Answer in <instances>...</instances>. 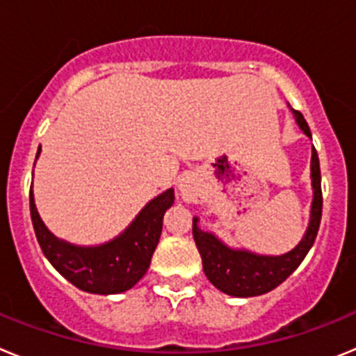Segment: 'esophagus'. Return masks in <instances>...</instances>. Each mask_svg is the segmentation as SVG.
I'll return each instance as SVG.
<instances>
[{
	"mask_svg": "<svg viewBox=\"0 0 356 356\" xmlns=\"http://www.w3.org/2000/svg\"><path fill=\"white\" fill-rule=\"evenodd\" d=\"M180 196L184 201H193L196 203L201 197V185L194 176H185L180 181Z\"/></svg>",
	"mask_w": 356,
	"mask_h": 356,
	"instance_id": "esophagus-1",
	"label": "esophagus"
}]
</instances>
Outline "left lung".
<instances>
[{"instance_id":"8db88e82","label":"left lung","mask_w":356,"mask_h":356,"mask_svg":"<svg viewBox=\"0 0 356 356\" xmlns=\"http://www.w3.org/2000/svg\"><path fill=\"white\" fill-rule=\"evenodd\" d=\"M294 115L301 130L308 137H312L303 114L294 110ZM312 187L314 201L307 234L294 250L282 257H262L250 251L229 250L212 234L201 232L197 228V219H194L193 235L203 260V271L210 280V284L225 294L237 296V298L266 294L280 284H284L303 262L319 232L321 216H323V191H321V168L316 147L312 151Z\"/></svg>"}]
</instances>
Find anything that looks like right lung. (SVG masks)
<instances>
[{"instance_id": "obj_1", "label": "right lung", "mask_w": 356, "mask_h": 356, "mask_svg": "<svg viewBox=\"0 0 356 356\" xmlns=\"http://www.w3.org/2000/svg\"><path fill=\"white\" fill-rule=\"evenodd\" d=\"M172 203L175 191L169 188L149 201L130 228L118 238L103 246L80 248L49 234L40 221L33 194L30 193L31 222L42 253L74 287L92 294H119L134 287L146 275L162 234L163 213Z\"/></svg>"}]
</instances>
